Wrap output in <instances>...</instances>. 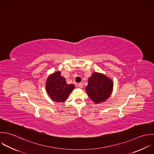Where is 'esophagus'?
Returning <instances> with one entry per match:
<instances>
[{
  "mask_svg": "<svg viewBox=\"0 0 154 154\" xmlns=\"http://www.w3.org/2000/svg\"><path fill=\"white\" fill-rule=\"evenodd\" d=\"M79 87L80 88H83V84L82 83H79Z\"/></svg>",
  "mask_w": 154,
  "mask_h": 154,
  "instance_id": "34e87169",
  "label": "esophagus"
}]
</instances>
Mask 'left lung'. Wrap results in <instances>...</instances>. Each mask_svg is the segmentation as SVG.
I'll return each mask as SVG.
<instances>
[{
  "mask_svg": "<svg viewBox=\"0 0 154 154\" xmlns=\"http://www.w3.org/2000/svg\"><path fill=\"white\" fill-rule=\"evenodd\" d=\"M113 89V80L103 73L95 72L88 79L85 88L89 98L95 103L106 101L112 95Z\"/></svg>",
  "mask_w": 154,
  "mask_h": 154,
  "instance_id": "8db88e82",
  "label": "left lung"
}]
</instances>
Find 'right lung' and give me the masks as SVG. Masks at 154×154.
Returning <instances> with one entry per match:
<instances>
[{
    "label": "right lung",
    "mask_w": 154,
    "mask_h": 154,
    "mask_svg": "<svg viewBox=\"0 0 154 154\" xmlns=\"http://www.w3.org/2000/svg\"><path fill=\"white\" fill-rule=\"evenodd\" d=\"M74 89V85H68L66 83L65 79L61 75L60 71H56L50 74L47 79L46 91L50 98L56 103L66 101Z\"/></svg>",
    "instance_id": "obj_1"
}]
</instances>
